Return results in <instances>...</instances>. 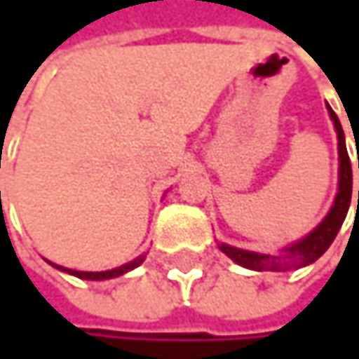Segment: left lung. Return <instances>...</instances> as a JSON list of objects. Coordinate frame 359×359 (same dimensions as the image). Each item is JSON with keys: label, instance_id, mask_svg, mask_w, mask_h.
Here are the masks:
<instances>
[{"label": "left lung", "instance_id": "8db88e82", "mask_svg": "<svg viewBox=\"0 0 359 359\" xmlns=\"http://www.w3.org/2000/svg\"><path fill=\"white\" fill-rule=\"evenodd\" d=\"M328 114H330V120L334 124V130H337V141H339V191L334 195V203L332 208L328 210V214L324 216V220L312 231L308 233L302 241L285 248L283 253H276V255H270V253H255V251H245L239 250V248H231L226 243H220L218 248L220 251H224L233 262H237L239 266L243 268H250V270H272V272H283V270H291V268H302V266H308L312 262H316L324 251L330 248V243L334 241L345 216H347V210H349V203H351V162H349V156H347V147H345V133H343V126L337 118V114L332 111L330 106ZM358 168H359V158H358ZM358 210H359V191H358Z\"/></svg>", "mask_w": 359, "mask_h": 359}]
</instances>
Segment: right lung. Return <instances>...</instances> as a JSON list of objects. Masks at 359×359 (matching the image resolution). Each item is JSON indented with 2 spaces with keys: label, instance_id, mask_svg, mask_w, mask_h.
Listing matches in <instances>:
<instances>
[{
  "label": "right lung",
  "instance_id": "1",
  "mask_svg": "<svg viewBox=\"0 0 359 359\" xmlns=\"http://www.w3.org/2000/svg\"><path fill=\"white\" fill-rule=\"evenodd\" d=\"M145 259V255H139L137 259H133V262H128V264H124V266H120V268H114V270H106V272H83V270H68V268H62V266H57V264H51L53 268H57V270H62V272H68V274H74V276H79V278H85V280H106V278H116V276H120V274H124V272H128V270H133V268H137L141 262Z\"/></svg>",
  "mask_w": 359,
  "mask_h": 359
}]
</instances>
